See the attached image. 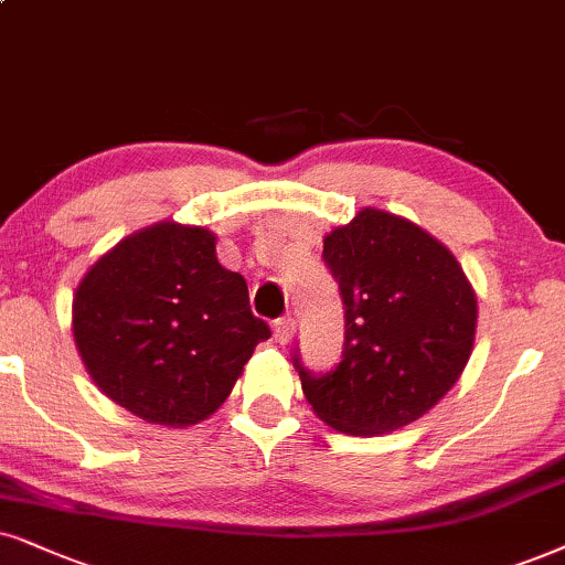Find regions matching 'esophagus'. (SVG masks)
<instances>
[{
  "instance_id": "34e87169",
  "label": "esophagus",
  "mask_w": 565,
  "mask_h": 565,
  "mask_svg": "<svg viewBox=\"0 0 565 565\" xmlns=\"http://www.w3.org/2000/svg\"><path fill=\"white\" fill-rule=\"evenodd\" d=\"M295 331H297L295 318H278L276 323H274V335H276L278 344H289L291 335H295Z\"/></svg>"
}]
</instances>
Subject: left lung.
Returning <instances> with one entry per match:
<instances>
[{
  "label": "left lung",
  "mask_w": 565,
  "mask_h": 565,
  "mask_svg": "<svg viewBox=\"0 0 565 565\" xmlns=\"http://www.w3.org/2000/svg\"><path fill=\"white\" fill-rule=\"evenodd\" d=\"M344 302L335 370L295 367L307 402L347 435L398 430L451 391L475 347L477 297L451 249L394 213L362 209L323 239Z\"/></svg>",
  "instance_id": "8db88e82"
}]
</instances>
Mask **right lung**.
<instances>
[{
	"label": "right lung",
	"mask_w": 565,
	"mask_h": 565,
	"mask_svg": "<svg viewBox=\"0 0 565 565\" xmlns=\"http://www.w3.org/2000/svg\"><path fill=\"white\" fill-rule=\"evenodd\" d=\"M77 352L135 417L190 427L211 417L270 328L247 281L216 258V234L174 221L130 234L93 263L73 299Z\"/></svg>",
	"instance_id": "right-lung-1"
}]
</instances>
